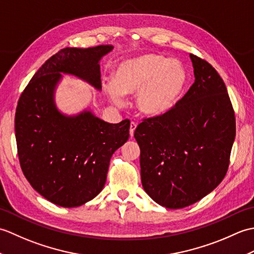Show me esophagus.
Listing matches in <instances>:
<instances>
[{"instance_id":"1","label":"esophagus","mask_w":254,"mask_h":254,"mask_svg":"<svg viewBox=\"0 0 254 254\" xmlns=\"http://www.w3.org/2000/svg\"><path fill=\"white\" fill-rule=\"evenodd\" d=\"M136 127H137V124L135 122H131V124H130V135L131 136L134 135V131H135Z\"/></svg>"}]
</instances>
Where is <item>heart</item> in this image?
Wrapping results in <instances>:
<instances>
[{"instance_id":"1","label":"heart","mask_w":254,"mask_h":254,"mask_svg":"<svg viewBox=\"0 0 254 254\" xmlns=\"http://www.w3.org/2000/svg\"><path fill=\"white\" fill-rule=\"evenodd\" d=\"M188 73L183 64L160 53H144L117 64L113 80L104 90L116 105L123 95L136 93L137 109L146 116H160L175 107L185 89Z\"/></svg>"}]
</instances>
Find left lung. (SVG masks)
<instances>
[{
  "label": "left lung",
  "instance_id": "1",
  "mask_svg": "<svg viewBox=\"0 0 254 254\" xmlns=\"http://www.w3.org/2000/svg\"><path fill=\"white\" fill-rule=\"evenodd\" d=\"M193 85L168 112L144 119L141 148L145 192L166 208H183L212 192L227 172L236 119L227 88L208 62L190 55Z\"/></svg>",
  "mask_w": 254,
  "mask_h": 254
}]
</instances>
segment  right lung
Here are the masks:
<instances>
[{
  "mask_svg": "<svg viewBox=\"0 0 254 254\" xmlns=\"http://www.w3.org/2000/svg\"><path fill=\"white\" fill-rule=\"evenodd\" d=\"M110 45L65 48L35 73L20 95L15 115L19 164L31 187L62 207H77L104 188L112 154L130 136V121L108 123L90 110L59 111L55 93L62 74L101 89L102 57Z\"/></svg>",
  "mask_w": 254,
  "mask_h": 254,
  "instance_id": "1",
  "label": "right lung"
}]
</instances>
